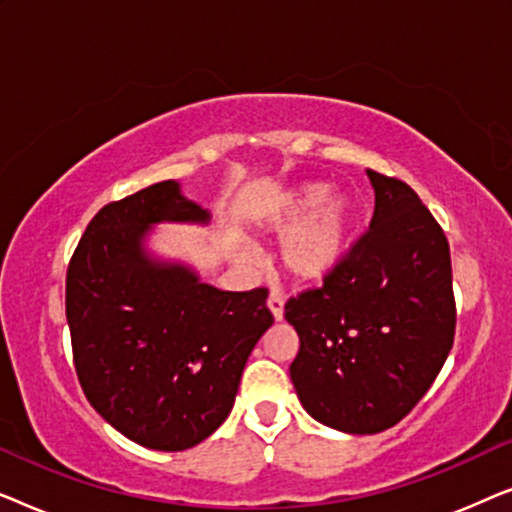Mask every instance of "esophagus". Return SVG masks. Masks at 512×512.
<instances>
[{
	"mask_svg": "<svg viewBox=\"0 0 512 512\" xmlns=\"http://www.w3.org/2000/svg\"><path fill=\"white\" fill-rule=\"evenodd\" d=\"M268 307H270L272 317H275L277 321H282L284 319V293L279 289H272L270 298H268Z\"/></svg>",
	"mask_w": 512,
	"mask_h": 512,
	"instance_id": "34e87169",
	"label": "esophagus"
}]
</instances>
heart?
Wrapping results in <instances>:
<instances>
[{
  "instance_id": "obj_1",
  "label": "heart",
  "mask_w": 512,
  "mask_h": 512,
  "mask_svg": "<svg viewBox=\"0 0 512 512\" xmlns=\"http://www.w3.org/2000/svg\"><path fill=\"white\" fill-rule=\"evenodd\" d=\"M328 193L331 186L324 181H310L286 193L270 214V228L284 233L279 247L282 268L300 282L326 277L347 249L354 221L352 202L347 195Z\"/></svg>"
}]
</instances>
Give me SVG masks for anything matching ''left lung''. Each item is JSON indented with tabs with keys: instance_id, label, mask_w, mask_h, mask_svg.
Segmentation results:
<instances>
[{
	"instance_id": "8db88e82",
	"label": "left lung",
	"mask_w": 512,
	"mask_h": 512,
	"mask_svg": "<svg viewBox=\"0 0 512 512\" xmlns=\"http://www.w3.org/2000/svg\"><path fill=\"white\" fill-rule=\"evenodd\" d=\"M370 228L319 289L289 298L300 338L289 373L303 408L331 429L368 436L401 422L454 342L450 244L401 179L366 170Z\"/></svg>"
}]
</instances>
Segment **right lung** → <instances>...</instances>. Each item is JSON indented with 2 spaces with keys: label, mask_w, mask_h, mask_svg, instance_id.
Instances as JSON below:
<instances>
[{
  "label": "right lung",
  "mask_w": 512,
  "mask_h": 512,
  "mask_svg": "<svg viewBox=\"0 0 512 512\" xmlns=\"http://www.w3.org/2000/svg\"><path fill=\"white\" fill-rule=\"evenodd\" d=\"M177 181L109 202L67 270L74 366L90 405L137 445L181 452L233 410L244 363L272 326L268 289L221 291L144 247L158 223H209Z\"/></svg>",
  "instance_id": "obj_1"
}]
</instances>
